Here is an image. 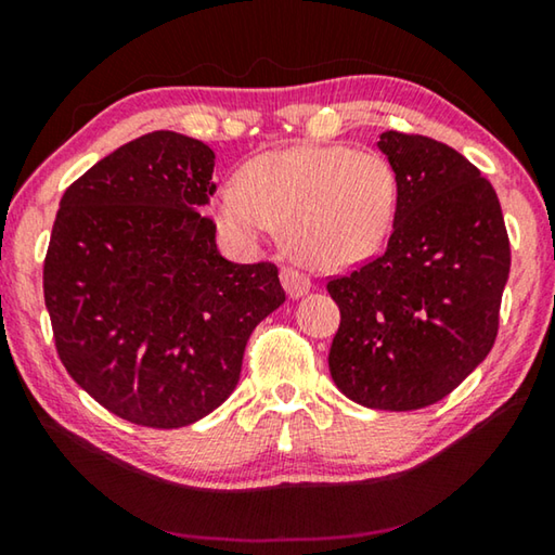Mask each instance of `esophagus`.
<instances>
[{"mask_svg": "<svg viewBox=\"0 0 555 555\" xmlns=\"http://www.w3.org/2000/svg\"><path fill=\"white\" fill-rule=\"evenodd\" d=\"M281 286H284L288 298H300L311 291V281L294 269H281Z\"/></svg>", "mask_w": 555, "mask_h": 555, "instance_id": "obj_1", "label": "esophagus"}]
</instances>
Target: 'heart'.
I'll list each match as a JSON object with an SVG mask.
<instances>
[{
  "label": "heart",
  "instance_id": "heart-1",
  "mask_svg": "<svg viewBox=\"0 0 555 555\" xmlns=\"http://www.w3.org/2000/svg\"><path fill=\"white\" fill-rule=\"evenodd\" d=\"M399 201L393 166L377 152L291 146L244 166L215 195L228 237L251 244L286 228L288 255L313 271H345L382 247Z\"/></svg>",
  "mask_w": 555,
  "mask_h": 555
}]
</instances>
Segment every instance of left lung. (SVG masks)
<instances>
[{"label": "left lung", "instance_id": "left-lung-1", "mask_svg": "<svg viewBox=\"0 0 555 555\" xmlns=\"http://www.w3.org/2000/svg\"><path fill=\"white\" fill-rule=\"evenodd\" d=\"M399 201L387 251L327 284L340 308L327 367L367 409L413 411L448 397L490 354L509 279L492 183L455 149L384 131Z\"/></svg>", "mask_w": 555, "mask_h": 555}]
</instances>
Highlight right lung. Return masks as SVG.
Returning <instances> with one entry per match:
<instances>
[{
    "label": "right lung",
    "mask_w": 555,
    "mask_h": 555,
    "mask_svg": "<svg viewBox=\"0 0 555 555\" xmlns=\"http://www.w3.org/2000/svg\"><path fill=\"white\" fill-rule=\"evenodd\" d=\"M215 152L176 131L119 146L65 191L43 264L55 347L100 406L149 428L228 401L255 327L284 304L274 264H234L198 212Z\"/></svg>",
    "instance_id": "1"
}]
</instances>
